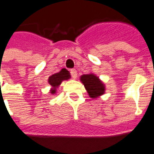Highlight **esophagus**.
<instances>
[{"label":"esophagus","instance_id":"obj_1","mask_svg":"<svg viewBox=\"0 0 154 154\" xmlns=\"http://www.w3.org/2000/svg\"><path fill=\"white\" fill-rule=\"evenodd\" d=\"M71 75H72V78H74V79H76L77 77V70L76 69H72L71 70Z\"/></svg>","mask_w":154,"mask_h":154}]
</instances>
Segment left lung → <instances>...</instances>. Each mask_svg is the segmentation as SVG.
Here are the masks:
<instances>
[{"instance_id":"left-lung-1","label":"left lung","mask_w":154,"mask_h":154,"mask_svg":"<svg viewBox=\"0 0 154 154\" xmlns=\"http://www.w3.org/2000/svg\"><path fill=\"white\" fill-rule=\"evenodd\" d=\"M80 81L84 85L88 95L91 98H97L105 93V84L94 73L82 75Z\"/></svg>"}]
</instances>
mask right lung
I'll return each instance as SVG.
<instances>
[{
  "mask_svg": "<svg viewBox=\"0 0 154 154\" xmlns=\"http://www.w3.org/2000/svg\"><path fill=\"white\" fill-rule=\"evenodd\" d=\"M70 78H71V74L66 68H62L59 72H57L50 76L48 78V83L51 85V87L50 92L51 94H56L57 89L62 82L68 80Z\"/></svg>",
  "mask_w": 154,
  "mask_h": 154,
  "instance_id": "add662e5",
  "label": "right lung"
}]
</instances>
